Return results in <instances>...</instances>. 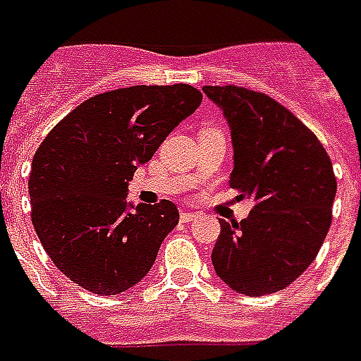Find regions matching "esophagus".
<instances>
[{"label":"esophagus","instance_id":"34e87169","mask_svg":"<svg viewBox=\"0 0 361 361\" xmlns=\"http://www.w3.org/2000/svg\"><path fill=\"white\" fill-rule=\"evenodd\" d=\"M197 218V212H191V210H188V212H181V221H191Z\"/></svg>","mask_w":361,"mask_h":361}]
</instances>
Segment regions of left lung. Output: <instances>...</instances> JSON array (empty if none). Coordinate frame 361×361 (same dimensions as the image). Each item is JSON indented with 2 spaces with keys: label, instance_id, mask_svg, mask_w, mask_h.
Masks as SVG:
<instances>
[{
  "label": "left lung",
  "instance_id": "1",
  "mask_svg": "<svg viewBox=\"0 0 361 361\" xmlns=\"http://www.w3.org/2000/svg\"><path fill=\"white\" fill-rule=\"evenodd\" d=\"M202 92L228 120L233 145L229 185L255 202L241 221L220 220L216 276L235 293L271 295L314 262L337 193L329 154L295 114L239 85Z\"/></svg>",
  "mask_w": 361,
  "mask_h": 361
}]
</instances>
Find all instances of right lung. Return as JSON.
I'll use <instances>...</instances> for the list:
<instances>
[{
	"label": "right lung",
	"mask_w": 361,
	"mask_h": 361,
	"mask_svg": "<svg viewBox=\"0 0 361 361\" xmlns=\"http://www.w3.org/2000/svg\"><path fill=\"white\" fill-rule=\"evenodd\" d=\"M188 84L99 93L47 133L32 160V224L53 264L95 295H120L151 271L180 212L132 204L128 183L201 105Z\"/></svg>",
	"instance_id": "right-lung-1"
}]
</instances>
